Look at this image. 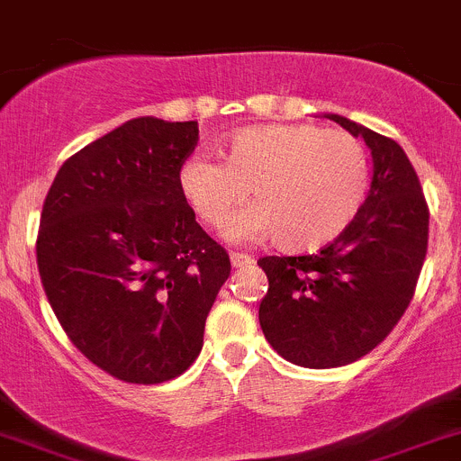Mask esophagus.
<instances>
[{
	"label": "esophagus",
	"mask_w": 461,
	"mask_h": 461,
	"mask_svg": "<svg viewBox=\"0 0 461 461\" xmlns=\"http://www.w3.org/2000/svg\"><path fill=\"white\" fill-rule=\"evenodd\" d=\"M254 258L248 257V254H240V252H234L231 254V265H234L236 269L239 267H248V265H252Z\"/></svg>",
	"instance_id": "obj_1"
}]
</instances>
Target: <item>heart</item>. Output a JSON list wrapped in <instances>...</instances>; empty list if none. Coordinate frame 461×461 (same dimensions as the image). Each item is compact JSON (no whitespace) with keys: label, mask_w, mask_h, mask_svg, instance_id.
<instances>
[{"label":"heart","mask_w":461,"mask_h":461,"mask_svg":"<svg viewBox=\"0 0 461 461\" xmlns=\"http://www.w3.org/2000/svg\"><path fill=\"white\" fill-rule=\"evenodd\" d=\"M221 160L192 156L178 189L213 231L252 198L230 225V239L272 236L285 252H312L337 239L370 189V162L355 136L317 124H260L221 142Z\"/></svg>","instance_id":"obj_1"}]
</instances>
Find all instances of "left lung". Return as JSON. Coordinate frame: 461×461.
I'll return each mask as SVG.
<instances>
[{
  "instance_id": "8db88e82",
  "label": "left lung",
  "mask_w": 461,
  "mask_h": 461,
  "mask_svg": "<svg viewBox=\"0 0 461 461\" xmlns=\"http://www.w3.org/2000/svg\"><path fill=\"white\" fill-rule=\"evenodd\" d=\"M373 153V183L355 221L319 254L265 257L258 321L269 346L303 368H339L375 350L403 317L429 249V204L393 138L330 113Z\"/></svg>"
}]
</instances>
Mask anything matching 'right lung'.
I'll return each instance as SVG.
<instances>
[{"instance_id": "add662e5", "label": "right lung", "mask_w": 461, "mask_h": 461, "mask_svg": "<svg viewBox=\"0 0 461 461\" xmlns=\"http://www.w3.org/2000/svg\"><path fill=\"white\" fill-rule=\"evenodd\" d=\"M196 144L194 120H129L73 153L41 207L46 299L73 346L127 384H162L196 361L231 272L178 189Z\"/></svg>"}]
</instances>
